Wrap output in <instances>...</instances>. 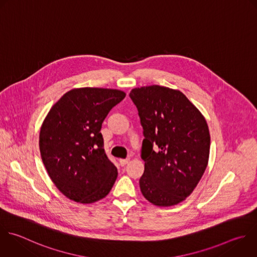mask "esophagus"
I'll list each match as a JSON object with an SVG mask.
<instances>
[{"label":"esophagus","mask_w":257,"mask_h":257,"mask_svg":"<svg viewBox=\"0 0 257 257\" xmlns=\"http://www.w3.org/2000/svg\"><path fill=\"white\" fill-rule=\"evenodd\" d=\"M130 162V159H119V164L120 166H125Z\"/></svg>","instance_id":"34e87169"}]
</instances>
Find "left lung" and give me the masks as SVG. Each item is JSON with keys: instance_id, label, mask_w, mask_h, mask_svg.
Wrapping results in <instances>:
<instances>
[{"instance_id": "8db88e82", "label": "left lung", "mask_w": 257, "mask_h": 257, "mask_svg": "<svg viewBox=\"0 0 257 257\" xmlns=\"http://www.w3.org/2000/svg\"><path fill=\"white\" fill-rule=\"evenodd\" d=\"M130 96L138 107L145 137L142 194L159 207L177 205L192 194L207 168V121L178 89L143 86L132 89Z\"/></svg>"}]
</instances>
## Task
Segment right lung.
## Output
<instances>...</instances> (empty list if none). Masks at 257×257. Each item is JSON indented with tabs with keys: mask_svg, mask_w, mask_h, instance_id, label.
I'll list each match as a JSON object with an SVG mask.
<instances>
[{
	"mask_svg": "<svg viewBox=\"0 0 257 257\" xmlns=\"http://www.w3.org/2000/svg\"><path fill=\"white\" fill-rule=\"evenodd\" d=\"M125 95L118 89L73 88L44 118L41 158L50 179L68 199L91 204L110 192L117 170L104 153L100 130L110 109Z\"/></svg>",
	"mask_w": 257,
	"mask_h": 257,
	"instance_id": "1",
	"label": "right lung"
}]
</instances>
